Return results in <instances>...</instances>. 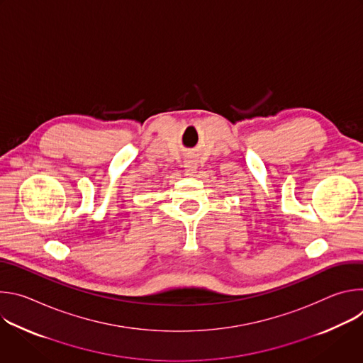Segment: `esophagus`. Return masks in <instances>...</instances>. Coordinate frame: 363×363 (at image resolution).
<instances>
[{"instance_id": "34e87169", "label": "esophagus", "mask_w": 363, "mask_h": 363, "mask_svg": "<svg viewBox=\"0 0 363 363\" xmlns=\"http://www.w3.org/2000/svg\"><path fill=\"white\" fill-rule=\"evenodd\" d=\"M184 167H185V169H186L188 172H192V171H195V169H196V162H195L194 160H186Z\"/></svg>"}]
</instances>
